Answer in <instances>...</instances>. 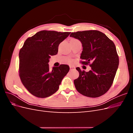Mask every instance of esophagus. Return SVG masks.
I'll return each mask as SVG.
<instances>
[{
  "instance_id": "esophagus-1",
  "label": "esophagus",
  "mask_w": 133,
  "mask_h": 133,
  "mask_svg": "<svg viewBox=\"0 0 133 133\" xmlns=\"http://www.w3.org/2000/svg\"><path fill=\"white\" fill-rule=\"evenodd\" d=\"M69 68H70V70H73V69H75V66H72V65H70V66H69Z\"/></svg>"
}]
</instances>
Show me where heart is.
<instances>
[{"instance_id": "1", "label": "heart", "mask_w": 133, "mask_h": 133, "mask_svg": "<svg viewBox=\"0 0 133 133\" xmlns=\"http://www.w3.org/2000/svg\"><path fill=\"white\" fill-rule=\"evenodd\" d=\"M72 61H73V60H72L71 59H69V60H68V62H69V63H71Z\"/></svg>"}]
</instances>
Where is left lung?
<instances>
[{
	"label": "left lung",
	"instance_id": "obj_1",
	"mask_svg": "<svg viewBox=\"0 0 133 133\" xmlns=\"http://www.w3.org/2000/svg\"><path fill=\"white\" fill-rule=\"evenodd\" d=\"M70 37L82 42V64L89 65L88 72L76 68L79 73L74 80L76 90L90 98H97L109 90L113 83L119 65V57L114 43L101 31L96 30L71 33Z\"/></svg>",
	"mask_w": 133,
	"mask_h": 133
}]
</instances>
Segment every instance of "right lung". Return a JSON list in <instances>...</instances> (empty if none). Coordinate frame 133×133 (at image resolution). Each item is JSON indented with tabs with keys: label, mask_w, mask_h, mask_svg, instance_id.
Returning a JSON list of instances; mask_svg holds the SVG:
<instances>
[{
	"label": "right lung",
	"mask_w": 133,
	"mask_h": 133,
	"mask_svg": "<svg viewBox=\"0 0 133 133\" xmlns=\"http://www.w3.org/2000/svg\"><path fill=\"white\" fill-rule=\"evenodd\" d=\"M70 32L42 30L28 38L19 51V75L30 93L44 98L54 94L69 66L62 64L50 70L49 59L57 54L59 44Z\"/></svg>",
	"instance_id": "add662e5"
}]
</instances>
